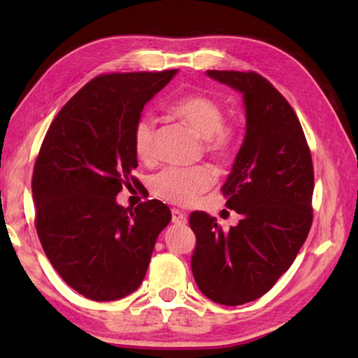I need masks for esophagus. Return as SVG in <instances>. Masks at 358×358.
<instances>
[{
	"label": "esophagus",
	"mask_w": 358,
	"mask_h": 358,
	"mask_svg": "<svg viewBox=\"0 0 358 358\" xmlns=\"http://www.w3.org/2000/svg\"><path fill=\"white\" fill-rule=\"evenodd\" d=\"M172 222L173 224H186V216L183 211L173 208L172 210Z\"/></svg>",
	"instance_id": "obj_1"
}]
</instances>
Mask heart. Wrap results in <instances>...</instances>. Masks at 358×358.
Instances as JSON below:
<instances>
[{
	"mask_svg": "<svg viewBox=\"0 0 358 358\" xmlns=\"http://www.w3.org/2000/svg\"><path fill=\"white\" fill-rule=\"evenodd\" d=\"M173 115L203 137V147L211 156L226 159L237 143L238 128L232 123H222L224 110L221 104L207 94H187L172 104ZM132 147L137 157L143 162H153L155 150V120L143 115L137 120L132 131ZM215 181V173L207 166L169 167L159 172L151 181L157 197L177 205H192L208 191Z\"/></svg>",
	"mask_w": 358,
	"mask_h": 358,
	"instance_id": "heart-1",
	"label": "heart"
}]
</instances>
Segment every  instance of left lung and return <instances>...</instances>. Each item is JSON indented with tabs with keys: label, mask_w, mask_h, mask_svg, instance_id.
Here are the masks:
<instances>
[{
	"label": "left lung",
	"mask_w": 358,
	"mask_h": 358,
	"mask_svg": "<svg viewBox=\"0 0 358 358\" xmlns=\"http://www.w3.org/2000/svg\"><path fill=\"white\" fill-rule=\"evenodd\" d=\"M243 94L246 134L222 185L241 220L224 230L192 211L191 268L201 292L220 305L252 301L275 286L305 243L313 222V159L294 108L257 72L207 71Z\"/></svg>",
	"instance_id": "8db88e82"
}]
</instances>
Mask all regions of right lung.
I'll use <instances>...</instances> for the list:
<instances>
[{"label":"right lung","mask_w":358,"mask_h":358,"mask_svg":"<svg viewBox=\"0 0 358 358\" xmlns=\"http://www.w3.org/2000/svg\"><path fill=\"white\" fill-rule=\"evenodd\" d=\"M93 78L69 99L41 145L33 172L36 230L53 268L78 294L113 301L141 286L157 235L172 220L161 201L118 205L137 185L132 131L147 102L177 74Z\"/></svg>","instance_id":"obj_1"}]
</instances>
